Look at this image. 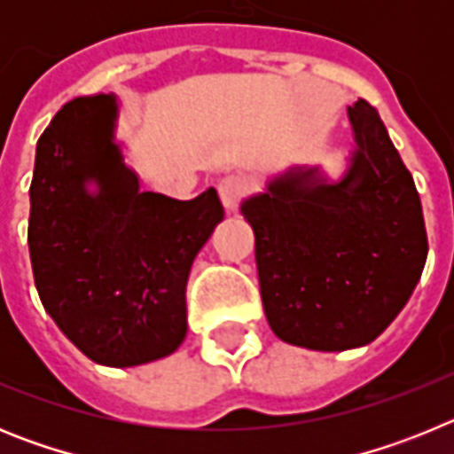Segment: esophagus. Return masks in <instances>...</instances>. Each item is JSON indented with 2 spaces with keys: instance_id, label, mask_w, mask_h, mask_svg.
<instances>
[{
  "instance_id": "obj_1",
  "label": "esophagus",
  "mask_w": 454,
  "mask_h": 454,
  "mask_svg": "<svg viewBox=\"0 0 454 454\" xmlns=\"http://www.w3.org/2000/svg\"><path fill=\"white\" fill-rule=\"evenodd\" d=\"M218 192L220 200H223L224 208H236V204L240 202V198L247 192V179L243 175H224L218 182Z\"/></svg>"
}]
</instances>
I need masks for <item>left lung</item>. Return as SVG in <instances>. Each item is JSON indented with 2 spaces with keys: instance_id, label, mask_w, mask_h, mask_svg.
<instances>
[{
  "instance_id": "left-lung-1",
  "label": "left lung",
  "mask_w": 454,
  "mask_h": 454,
  "mask_svg": "<svg viewBox=\"0 0 454 454\" xmlns=\"http://www.w3.org/2000/svg\"><path fill=\"white\" fill-rule=\"evenodd\" d=\"M348 115L359 150L343 182L295 172L243 204L268 323L282 340L311 350L375 340L403 311L427 259L419 191L387 127L366 99Z\"/></svg>"
}]
</instances>
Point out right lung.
<instances>
[{"instance_id":"1","label":"right lung","mask_w":454,"mask_h":454,"mask_svg":"<svg viewBox=\"0 0 454 454\" xmlns=\"http://www.w3.org/2000/svg\"><path fill=\"white\" fill-rule=\"evenodd\" d=\"M114 95L63 104L35 145L29 254L40 302L92 362L138 366L186 336L192 259L223 220L192 200L140 191L114 143ZM98 184L90 196L85 182Z\"/></svg>"}]
</instances>
